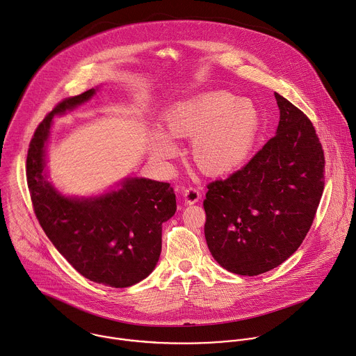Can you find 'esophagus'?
Instances as JSON below:
<instances>
[{
  "mask_svg": "<svg viewBox=\"0 0 356 356\" xmlns=\"http://www.w3.org/2000/svg\"><path fill=\"white\" fill-rule=\"evenodd\" d=\"M183 195H184V201L191 205L201 200V190L200 187H188L184 190Z\"/></svg>",
  "mask_w": 356,
  "mask_h": 356,
  "instance_id": "esophagus-1",
  "label": "esophagus"
}]
</instances>
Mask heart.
Returning <instances> with one entry per match:
<instances>
[{
  "label": "heart",
  "mask_w": 356,
  "mask_h": 356,
  "mask_svg": "<svg viewBox=\"0 0 356 356\" xmlns=\"http://www.w3.org/2000/svg\"><path fill=\"white\" fill-rule=\"evenodd\" d=\"M259 108L246 99L212 92L177 106L166 117V127L176 138H194L193 156L208 175H226L250 158L260 131ZM154 149L168 159L177 152L175 141L162 133Z\"/></svg>",
  "instance_id": "heart-1"
}]
</instances>
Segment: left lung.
<instances>
[{
    "label": "left lung",
    "mask_w": 356,
    "mask_h": 356,
    "mask_svg": "<svg viewBox=\"0 0 356 356\" xmlns=\"http://www.w3.org/2000/svg\"><path fill=\"white\" fill-rule=\"evenodd\" d=\"M275 99L277 134L241 170L207 186L205 241L233 274L259 275L291 257L324 190V152L312 122L284 96Z\"/></svg>",
    "instance_id": "obj_1"
}]
</instances>
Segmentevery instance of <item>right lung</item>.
Listing matches in <instances>:
<instances>
[{"mask_svg": "<svg viewBox=\"0 0 356 356\" xmlns=\"http://www.w3.org/2000/svg\"><path fill=\"white\" fill-rule=\"evenodd\" d=\"M95 92L61 100L38 126L26 159L28 187L36 218L60 254L93 282L127 288L154 271L162 250V223L175 215L176 195L169 183L130 177L103 195L70 198L46 180L53 117L89 100Z\"/></svg>", "mask_w": 356, "mask_h": 356, "instance_id": "add662e5", "label": "right lung"}]
</instances>
